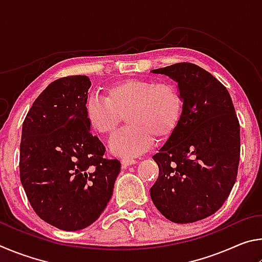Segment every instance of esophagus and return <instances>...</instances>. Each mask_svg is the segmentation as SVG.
<instances>
[{"instance_id": "esophagus-1", "label": "esophagus", "mask_w": 262, "mask_h": 262, "mask_svg": "<svg viewBox=\"0 0 262 262\" xmlns=\"http://www.w3.org/2000/svg\"><path fill=\"white\" fill-rule=\"evenodd\" d=\"M135 163H137L136 159H134V158H128V157L123 158L122 161H121L122 167H127V166H129V165H133V164H135Z\"/></svg>"}]
</instances>
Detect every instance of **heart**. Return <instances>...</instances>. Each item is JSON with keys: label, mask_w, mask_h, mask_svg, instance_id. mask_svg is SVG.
<instances>
[{"label": "heart", "mask_w": 262, "mask_h": 262, "mask_svg": "<svg viewBox=\"0 0 262 262\" xmlns=\"http://www.w3.org/2000/svg\"><path fill=\"white\" fill-rule=\"evenodd\" d=\"M105 95L88 97L85 118L92 129L107 136L118 129L127 114L128 127L110 141L111 151L121 156L145 151L154 137L167 139L183 115V97L171 82L128 78L111 84Z\"/></svg>", "instance_id": "heart-1"}]
</instances>
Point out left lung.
Listing matches in <instances>:
<instances>
[{
    "instance_id": "obj_1",
    "label": "left lung",
    "mask_w": 262,
    "mask_h": 262,
    "mask_svg": "<svg viewBox=\"0 0 262 262\" xmlns=\"http://www.w3.org/2000/svg\"><path fill=\"white\" fill-rule=\"evenodd\" d=\"M178 82L180 122L154 155L159 167L150 196L174 223H193L223 206L236 183L241 126L223 84L196 64L180 62L152 70Z\"/></svg>"
}]
</instances>
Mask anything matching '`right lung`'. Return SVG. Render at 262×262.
I'll use <instances>...</instances> for the list:
<instances>
[{"label":"right lung","mask_w":262,"mask_h":262,"mask_svg":"<svg viewBox=\"0 0 262 262\" xmlns=\"http://www.w3.org/2000/svg\"><path fill=\"white\" fill-rule=\"evenodd\" d=\"M91 86L84 75L52 82L34 100L21 129L19 177L31 207L48 224L76 231L98 220L112 198L120 161L85 118Z\"/></svg>","instance_id":"right-lung-1"}]
</instances>
